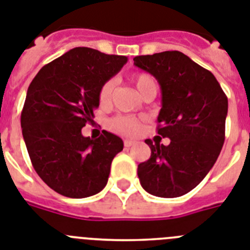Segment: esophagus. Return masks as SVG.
<instances>
[{
  "label": "esophagus",
  "mask_w": 250,
  "mask_h": 250,
  "mask_svg": "<svg viewBox=\"0 0 250 250\" xmlns=\"http://www.w3.org/2000/svg\"><path fill=\"white\" fill-rule=\"evenodd\" d=\"M132 145H135V141H133V140H128V138H125V147H131Z\"/></svg>",
  "instance_id": "obj_1"
}]
</instances>
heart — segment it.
Here are the masks:
<instances>
[{"instance_id":"1","label":"heart","mask_w":250,"mask_h":250,"mask_svg":"<svg viewBox=\"0 0 250 250\" xmlns=\"http://www.w3.org/2000/svg\"><path fill=\"white\" fill-rule=\"evenodd\" d=\"M133 83H135L138 94L141 95L148 86L155 85V81L148 73H137L133 76ZM113 90H114V81L113 80H108L103 83L99 90V95H98L100 105L108 106L110 104ZM140 125L141 123L138 119L133 118V117H125V115L114 117L109 121V127L114 131L122 132V133H135L140 128Z\"/></svg>"}]
</instances>
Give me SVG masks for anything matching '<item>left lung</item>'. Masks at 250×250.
Here are the masks:
<instances>
[{
    "label": "left lung",
    "mask_w": 250,
    "mask_h": 250,
    "mask_svg": "<svg viewBox=\"0 0 250 250\" xmlns=\"http://www.w3.org/2000/svg\"><path fill=\"white\" fill-rule=\"evenodd\" d=\"M135 64L161 87L157 133L170 144H152L147 161L138 165L146 192L174 198L190 192L206 177L225 141L228 98L216 77L178 50L137 56Z\"/></svg>",
    "instance_id": "obj_1"
}]
</instances>
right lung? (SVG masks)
I'll return each mask as SVG.
<instances>
[{
    "label": "right lung",
    "instance_id": "1",
    "mask_svg": "<svg viewBox=\"0 0 250 250\" xmlns=\"http://www.w3.org/2000/svg\"><path fill=\"white\" fill-rule=\"evenodd\" d=\"M125 62V56L77 47L42 67L29 85L22 137L38 175L62 196L85 198L106 186L123 141L106 131L83 137L81 129L94 122L102 85Z\"/></svg>",
    "mask_w": 250,
    "mask_h": 250
}]
</instances>
